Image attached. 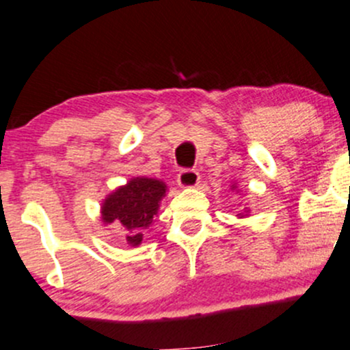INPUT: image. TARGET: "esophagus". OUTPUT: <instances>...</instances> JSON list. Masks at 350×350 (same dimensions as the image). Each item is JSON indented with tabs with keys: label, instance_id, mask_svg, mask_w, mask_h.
<instances>
[{
	"label": "esophagus",
	"instance_id": "obj_1",
	"mask_svg": "<svg viewBox=\"0 0 350 350\" xmlns=\"http://www.w3.org/2000/svg\"><path fill=\"white\" fill-rule=\"evenodd\" d=\"M178 185L181 188H195L200 185V174L195 169H183L178 174Z\"/></svg>",
	"mask_w": 350,
	"mask_h": 350
}]
</instances>
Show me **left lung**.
<instances>
[{"mask_svg": "<svg viewBox=\"0 0 350 350\" xmlns=\"http://www.w3.org/2000/svg\"><path fill=\"white\" fill-rule=\"evenodd\" d=\"M232 188H235V186H232ZM239 217H241V218H242V217H243V215H241V213H239Z\"/></svg>", "mask_w": 350, "mask_h": 350, "instance_id": "obj_1", "label": "left lung"}]
</instances>
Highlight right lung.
Wrapping results in <instances>:
<instances>
[{
    "mask_svg": "<svg viewBox=\"0 0 350 350\" xmlns=\"http://www.w3.org/2000/svg\"><path fill=\"white\" fill-rule=\"evenodd\" d=\"M165 195V185L152 178H133L125 186L107 196L101 206L105 224L122 225L129 235L126 242L137 247L144 239V230L152 225L159 203Z\"/></svg>",
    "mask_w": 350,
    "mask_h": 350,
    "instance_id": "add662e5",
    "label": "right lung"
}]
</instances>
